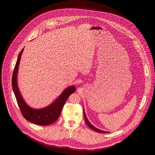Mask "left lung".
<instances>
[{
  "mask_svg": "<svg viewBox=\"0 0 155 155\" xmlns=\"http://www.w3.org/2000/svg\"><path fill=\"white\" fill-rule=\"evenodd\" d=\"M84 120H85V122L87 124V125L89 126V127H90L91 129H93V130L96 131V132H99V133H107V132H105V131H103V130H99L98 129H97L96 127H95L94 126H93L90 123V121L87 120V118H86V116L85 115V113L84 112Z\"/></svg>",
  "mask_w": 155,
  "mask_h": 155,
  "instance_id": "1",
  "label": "left lung"
}]
</instances>
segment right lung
Instances as JSON below:
<instances>
[{"mask_svg":"<svg viewBox=\"0 0 155 155\" xmlns=\"http://www.w3.org/2000/svg\"><path fill=\"white\" fill-rule=\"evenodd\" d=\"M23 50L24 48L22 49L18 55L13 72L12 80V88L16 97L18 105L19 107L22 115L29 122L40 126H47L51 124L58 119L66 101L71 94L75 91L76 88L74 86L66 88L55 102L46 108L40 110H34L29 107L24 101L19 93L16 81L19 61Z\"/></svg>","mask_w":155,"mask_h":155,"instance_id":"obj_1","label":"right lung"}]
</instances>
